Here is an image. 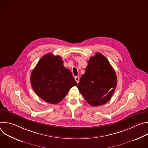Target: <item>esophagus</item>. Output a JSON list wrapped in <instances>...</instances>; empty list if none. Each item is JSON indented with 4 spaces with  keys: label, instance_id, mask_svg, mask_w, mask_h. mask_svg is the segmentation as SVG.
I'll return each mask as SVG.
<instances>
[{
    "label": "esophagus",
    "instance_id": "esophagus-1",
    "mask_svg": "<svg viewBox=\"0 0 148 148\" xmlns=\"http://www.w3.org/2000/svg\"><path fill=\"white\" fill-rule=\"evenodd\" d=\"M75 79L77 81V82L78 83L79 81V77L78 76H76V77H75Z\"/></svg>",
    "mask_w": 148,
    "mask_h": 148
}]
</instances>
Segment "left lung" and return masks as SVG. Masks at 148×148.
Instances as JSON below:
<instances>
[{"label": "left lung", "instance_id": "left-lung-1", "mask_svg": "<svg viewBox=\"0 0 148 148\" xmlns=\"http://www.w3.org/2000/svg\"><path fill=\"white\" fill-rule=\"evenodd\" d=\"M88 64L77 88L90 105L99 106L111 99L117 77L107 58L99 53L91 57Z\"/></svg>", "mask_w": 148, "mask_h": 148}]
</instances>
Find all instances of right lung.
<instances>
[{
  "instance_id": "1",
  "label": "right lung",
  "mask_w": 148,
  "mask_h": 148,
  "mask_svg": "<svg viewBox=\"0 0 148 148\" xmlns=\"http://www.w3.org/2000/svg\"><path fill=\"white\" fill-rule=\"evenodd\" d=\"M30 81L36 94L51 104L61 101L70 88L77 85L70 70L63 66L61 57L51 53L40 58L32 72Z\"/></svg>"
}]
</instances>
